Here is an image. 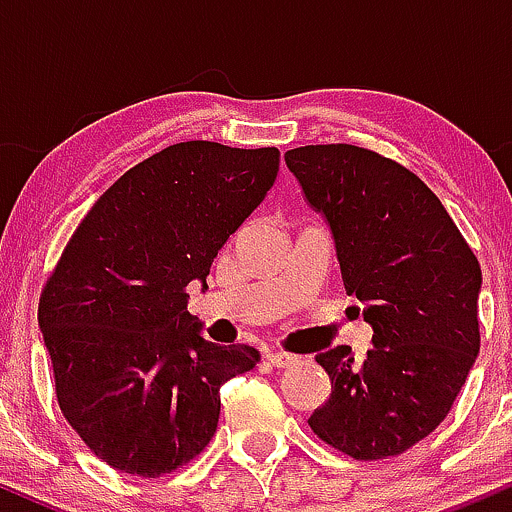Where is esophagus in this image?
I'll list each match as a JSON object with an SVG mask.
<instances>
[{"label": "esophagus", "instance_id": "1", "mask_svg": "<svg viewBox=\"0 0 512 512\" xmlns=\"http://www.w3.org/2000/svg\"><path fill=\"white\" fill-rule=\"evenodd\" d=\"M264 358H267V361L272 363L274 368H286V366H291L293 361H296V356L289 354V351H267Z\"/></svg>", "mask_w": 512, "mask_h": 512}]
</instances>
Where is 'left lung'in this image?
<instances>
[{
  "label": "left lung",
  "instance_id": "left-lung-1",
  "mask_svg": "<svg viewBox=\"0 0 512 512\" xmlns=\"http://www.w3.org/2000/svg\"><path fill=\"white\" fill-rule=\"evenodd\" d=\"M284 158L330 223L344 289L373 325L361 361L351 346L315 356L332 395L308 426L354 460L402 455L448 416L479 354V260L402 163L354 144L298 146Z\"/></svg>",
  "mask_w": 512,
  "mask_h": 512
}]
</instances>
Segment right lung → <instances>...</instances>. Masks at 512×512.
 <instances>
[{
  "instance_id": "1",
  "label": "right lung",
  "mask_w": 512,
  "mask_h": 512,
  "mask_svg": "<svg viewBox=\"0 0 512 512\" xmlns=\"http://www.w3.org/2000/svg\"><path fill=\"white\" fill-rule=\"evenodd\" d=\"M279 149L180 142L113 182L45 281L38 322L64 419L96 457L158 479L209 445L221 385L260 363L187 313L214 257L267 195Z\"/></svg>"
}]
</instances>
